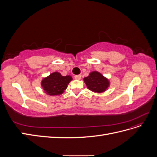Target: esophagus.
I'll return each instance as SVG.
<instances>
[{
  "instance_id": "34e87169",
  "label": "esophagus",
  "mask_w": 157,
  "mask_h": 157,
  "mask_svg": "<svg viewBox=\"0 0 157 157\" xmlns=\"http://www.w3.org/2000/svg\"><path fill=\"white\" fill-rule=\"evenodd\" d=\"M75 78L76 80H80V78H81V75H75Z\"/></svg>"
}]
</instances>
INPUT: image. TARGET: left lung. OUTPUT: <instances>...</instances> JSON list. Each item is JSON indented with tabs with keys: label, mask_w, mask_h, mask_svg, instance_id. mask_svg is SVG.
Here are the masks:
<instances>
[{
	"label": "left lung",
	"mask_w": 157,
	"mask_h": 157,
	"mask_svg": "<svg viewBox=\"0 0 157 157\" xmlns=\"http://www.w3.org/2000/svg\"><path fill=\"white\" fill-rule=\"evenodd\" d=\"M88 88L94 92H103L107 89L109 82L108 80L97 71H93L88 77L84 78Z\"/></svg>",
	"instance_id": "left-lung-1"
}]
</instances>
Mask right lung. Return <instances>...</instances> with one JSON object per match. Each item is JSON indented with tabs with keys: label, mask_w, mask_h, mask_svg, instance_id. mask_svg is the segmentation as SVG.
I'll return each mask as SVG.
<instances>
[{
	"label": "right lung",
	"mask_w": 157,
	"mask_h": 157,
	"mask_svg": "<svg viewBox=\"0 0 157 157\" xmlns=\"http://www.w3.org/2000/svg\"><path fill=\"white\" fill-rule=\"evenodd\" d=\"M72 79L69 75L63 77L59 73L55 72L42 80L41 85L45 93L50 96H57L64 92Z\"/></svg>",
	"instance_id": "1"
}]
</instances>
